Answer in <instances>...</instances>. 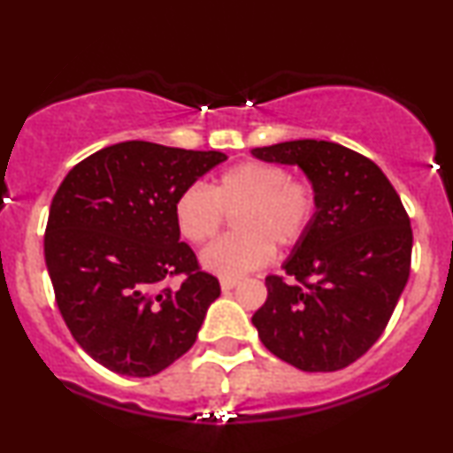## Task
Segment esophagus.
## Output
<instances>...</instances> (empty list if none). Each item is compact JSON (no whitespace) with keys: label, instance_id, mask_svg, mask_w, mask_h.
I'll list each match as a JSON object with an SVG mask.
<instances>
[{"label":"esophagus","instance_id":"34e87169","mask_svg":"<svg viewBox=\"0 0 453 453\" xmlns=\"http://www.w3.org/2000/svg\"><path fill=\"white\" fill-rule=\"evenodd\" d=\"M238 282H241L238 279H221V288L223 291H230V288L236 287Z\"/></svg>","mask_w":453,"mask_h":453}]
</instances>
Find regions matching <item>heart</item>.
<instances>
[{"instance_id":"b5f03b06","label":"heart","mask_w":453,"mask_h":453,"mask_svg":"<svg viewBox=\"0 0 453 453\" xmlns=\"http://www.w3.org/2000/svg\"><path fill=\"white\" fill-rule=\"evenodd\" d=\"M238 234L212 242L203 265L223 279H238L274 257V244L296 247L312 227L319 192L310 181L291 179L285 166L244 162L209 188L194 183L179 194L174 221L185 241L203 244L221 230L226 212H235Z\"/></svg>"}]
</instances>
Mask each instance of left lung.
Segmentation results:
<instances>
[{
    "label": "left lung",
    "instance_id": "1",
    "mask_svg": "<svg viewBox=\"0 0 453 453\" xmlns=\"http://www.w3.org/2000/svg\"><path fill=\"white\" fill-rule=\"evenodd\" d=\"M250 154L297 165L319 192L312 227L282 264L291 280L265 279L268 299L253 314L261 344L302 372L344 369L378 342L407 285L410 217L380 166L334 141Z\"/></svg>",
    "mask_w": 453,
    "mask_h": 453
}]
</instances>
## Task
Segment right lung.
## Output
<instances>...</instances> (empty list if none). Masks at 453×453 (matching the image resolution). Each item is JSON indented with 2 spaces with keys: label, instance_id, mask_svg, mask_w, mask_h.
Here are the masks:
<instances>
[{
  "label": "right lung",
  "instance_id": "add662e5",
  "mask_svg": "<svg viewBox=\"0 0 453 453\" xmlns=\"http://www.w3.org/2000/svg\"><path fill=\"white\" fill-rule=\"evenodd\" d=\"M221 151L124 141L75 165L54 194L43 255L75 342L109 372L160 373L194 346L221 288L179 241L174 203ZM183 273L181 288L164 280Z\"/></svg>",
  "mask_w": 453,
  "mask_h": 453
}]
</instances>
